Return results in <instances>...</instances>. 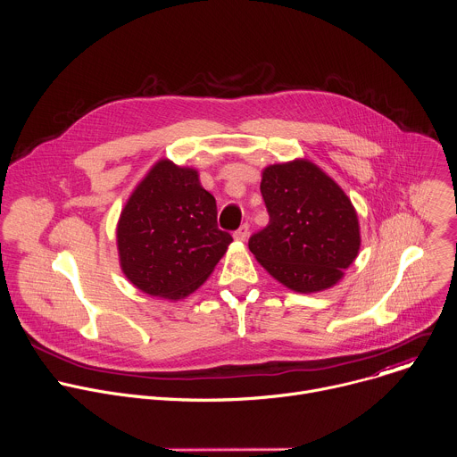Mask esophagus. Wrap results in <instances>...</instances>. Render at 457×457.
Segmentation results:
<instances>
[{
	"instance_id": "1",
	"label": "esophagus",
	"mask_w": 457,
	"mask_h": 457,
	"mask_svg": "<svg viewBox=\"0 0 457 457\" xmlns=\"http://www.w3.org/2000/svg\"><path fill=\"white\" fill-rule=\"evenodd\" d=\"M233 237H235L237 240H242V242H244V240L249 237V224H247V222L242 224V226L233 233Z\"/></svg>"
}]
</instances>
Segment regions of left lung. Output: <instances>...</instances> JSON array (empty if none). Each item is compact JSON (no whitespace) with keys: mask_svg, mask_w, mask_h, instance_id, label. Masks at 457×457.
Here are the masks:
<instances>
[{"mask_svg":"<svg viewBox=\"0 0 457 457\" xmlns=\"http://www.w3.org/2000/svg\"><path fill=\"white\" fill-rule=\"evenodd\" d=\"M270 224L251 235L262 268L296 293L333 287L360 251L358 215L344 189L316 164L296 159L262 171Z\"/></svg>","mask_w":457,"mask_h":457,"instance_id":"left-lung-1","label":"left lung"}]
</instances>
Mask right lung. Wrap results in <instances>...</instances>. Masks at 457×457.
I'll return each instance as SVG.
<instances>
[{
    "instance_id": "add662e5",
    "label": "right lung",
    "mask_w": 457,
    "mask_h": 457,
    "mask_svg": "<svg viewBox=\"0 0 457 457\" xmlns=\"http://www.w3.org/2000/svg\"><path fill=\"white\" fill-rule=\"evenodd\" d=\"M231 235L217 226L215 197L193 168L159 161L129 195L117 224L120 270L137 289L179 300L201 287Z\"/></svg>"
}]
</instances>
